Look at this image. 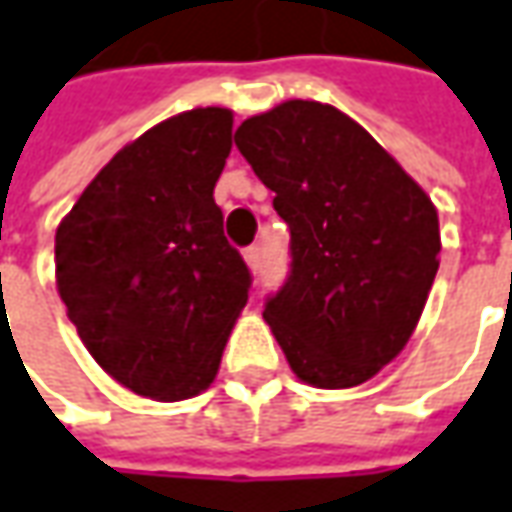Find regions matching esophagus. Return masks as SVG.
Returning a JSON list of instances; mask_svg holds the SVG:
<instances>
[{
	"label": "esophagus",
	"mask_w": 512,
	"mask_h": 512,
	"mask_svg": "<svg viewBox=\"0 0 512 512\" xmlns=\"http://www.w3.org/2000/svg\"><path fill=\"white\" fill-rule=\"evenodd\" d=\"M243 260H246V266H249L252 272H257V269H260V249H257V246H249V249L243 252Z\"/></svg>",
	"instance_id": "obj_1"
}]
</instances>
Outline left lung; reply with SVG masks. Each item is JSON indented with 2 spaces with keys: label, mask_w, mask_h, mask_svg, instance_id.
Segmentation results:
<instances>
[{
  "label": "left lung",
  "mask_w": 512,
  "mask_h": 512,
  "mask_svg": "<svg viewBox=\"0 0 512 512\" xmlns=\"http://www.w3.org/2000/svg\"><path fill=\"white\" fill-rule=\"evenodd\" d=\"M240 155L291 229V274L266 300L291 371L354 388L411 340L439 269V215L425 189L354 118L291 98L246 118Z\"/></svg>",
  "instance_id": "left-lung-1"
}]
</instances>
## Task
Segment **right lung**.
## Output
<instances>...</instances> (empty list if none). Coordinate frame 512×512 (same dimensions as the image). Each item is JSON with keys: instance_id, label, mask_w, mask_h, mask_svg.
<instances>
[{"instance_id": "obj_1", "label": "right lung", "mask_w": 512, "mask_h": 512, "mask_svg": "<svg viewBox=\"0 0 512 512\" xmlns=\"http://www.w3.org/2000/svg\"><path fill=\"white\" fill-rule=\"evenodd\" d=\"M232 110L198 107L110 158L56 229V289L93 360L138 397H198L249 300L215 184Z\"/></svg>"}]
</instances>
